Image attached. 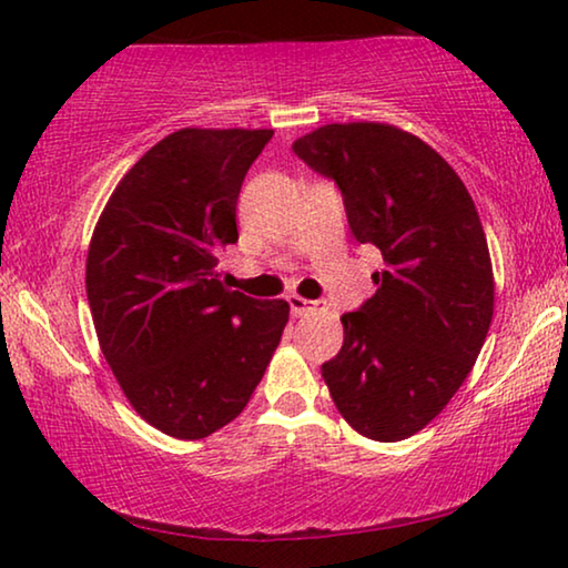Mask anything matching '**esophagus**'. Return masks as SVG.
Listing matches in <instances>:
<instances>
[{"label": "esophagus", "mask_w": 568, "mask_h": 568, "mask_svg": "<svg viewBox=\"0 0 568 568\" xmlns=\"http://www.w3.org/2000/svg\"><path fill=\"white\" fill-rule=\"evenodd\" d=\"M286 302H290V310H292L294 317H302V315L313 313L315 305H317V302H310L305 297H297V294H290V297H286Z\"/></svg>", "instance_id": "1"}]
</instances>
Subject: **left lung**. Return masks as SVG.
Here are the masks:
<instances>
[{"mask_svg":"<svg viewBox=\"0 0 568 568\" xmlns=\"http://www.w3.org/2000/svg\"><path fill=\"white\" fill-rule=\"evenodd\" d=\"M336 181L348 227L383 253L377 292L341 315L323 364L338 414L364 437L422 432L460 390L494 317V271L468 189L429 144L390 123H328L292 144Z\"/></svg>","mask_w":568,"mask_h":568,"instance_id":"obj_1","label":"left lung"}]
</instances>
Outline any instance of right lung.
Returning a JSON list of instances; mask_svg holds the SVG:
<instances>
[{"label":"right lung","mask_w":568,"mask_h":568,"mask_svg":"<svg viewBox=\"0 0 568 568\" xmlns=\"http://www.w3.org/2000/svg\"><path fill=\"white\" fill-rule=\"evenodd\" d=\"M271 129H181L121 178L88 251V302L108 367L144 422L204 439L247 406L284 325V300L224 290L220 247Z\"/></svg>","instance_id":"add662e5"}]
</instances>
